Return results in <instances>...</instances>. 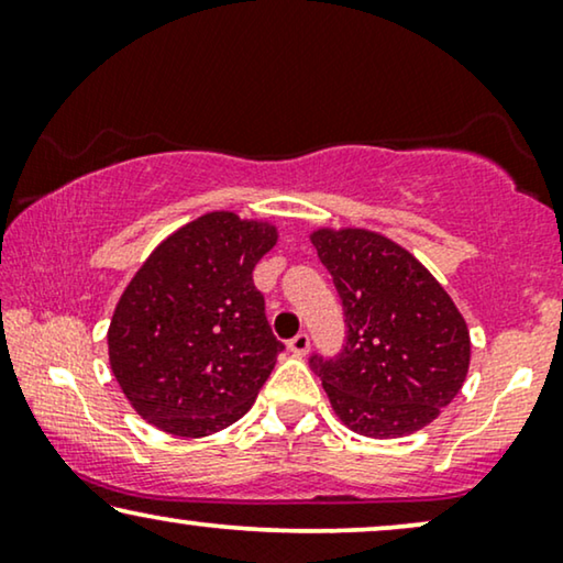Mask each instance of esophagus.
Listing matches in <instances>:
<instances>
[{"instance_id": "1", "label": "esophagus", "mask_w": 563, "mask_h": 563, "mask_svg": "<svg viewBox=\"0 0 563 563\" xmlns=\"http://www.w3.org/2000/svg\"><path fill=\"white\" fill-rule=\"evenodd\" d=\"M289 351L295 353V356H305V353L310 351V335H307V333H297V335L289 341Z\"/></svg>"}]
</instances>
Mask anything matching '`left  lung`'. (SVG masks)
Segmentation results:
<instances>
[{"label": "left lung", "mask_w": 563, "mask_h": 563, "mask_svg": "<svg viewBox=\"0 0 563 563\" xmlns=\"http://www.w3.org/2000/svg\"><path fill=\"white\" fill-rule=\"evenodd\" d=\"M345 314L335 358L312 356L345 428L402 438L426 428L464 387L472 341L435 276L387 235L366 228L310 233Z\"/></svg>", "instance_id": "8db88e82"}]
</instances>
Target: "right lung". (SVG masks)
Returning <instances> with one entry per match:
<instances>
[{
  "label": "right lung",
  "instance_id": "right-lung-1",
  "mask_svg": "<svg viewBox=\"0 0 563 563\" xmlns=\"http://www.w3.org/2000/svg\"><path fill=\"white\" fill-rule=\"evenodd\" d=\"M279 230L218 210L156 245L114 307L107 345L122 395L151 426L202 438L256 402L284 345L253 268Z\"/></svg>",
  "mask_w": 563,
  "mask_h": 563
}]
</instances>
